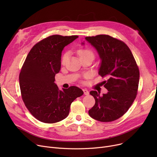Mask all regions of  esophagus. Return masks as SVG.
<instances>
[{"mask_svg": "<svg viewBox=\"0 0 157 157\" xmlns=\"http://www.w3.org/2000/svg\"><path fill=\"white\" fill-rule=\"evenodd\" d=\"M83 92H84V94L85 95H89V92L88 91V90H86V89H83Z\"/></svg>", "mask_w": 157, "mask_h": 157, "instance_id": "34e87169", "label": "esophagus"}]
</instances>
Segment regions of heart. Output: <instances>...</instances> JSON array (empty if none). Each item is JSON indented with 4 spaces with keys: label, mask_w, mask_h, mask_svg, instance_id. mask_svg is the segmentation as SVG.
<instances>
[{
    "label": "heart",
    "mask_w": 157,
    "mask_h": 157,
    "mask_svg": "<svg viewBox=\"0 0 157 157\" xmlns=\"http://www.w3.org/2000/svg\"><path fill=\"white\" fill-rule=\"evenodd\" d=\"M78 54L79 55V58L82 57V56H86V55H93L92 54V52L89 50V49H86V48H80L79 50L78 51ZM67 54L65 53L63 55V57H62V63H64L66 60V59H67Z\"/></svg>",
    "instance_id": "obj_1"
}]
</instances>
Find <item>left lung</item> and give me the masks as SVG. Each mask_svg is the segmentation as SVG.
Here are the masks:
<instances>
[{"label":"left lung","instance_id":"obj_1","mask_svg":"<svg viewBox=\"0 0 157 157\" xmlns=\"http://www.w3.org/2000/svg\"><path fill=\"white\" fill-rule=\"evenodd\" d=\"M85 39L99 55L101 62L98 74L106 78L103 83L108 90L102 95L97 91L90 92L95 104L88 114L99 121H114L128 111L136 97L139 81L138 66L130 49L123 41L108 35L86 37Z\"/></svg>","mask_w":157,"mask_h":157}]
</instances>
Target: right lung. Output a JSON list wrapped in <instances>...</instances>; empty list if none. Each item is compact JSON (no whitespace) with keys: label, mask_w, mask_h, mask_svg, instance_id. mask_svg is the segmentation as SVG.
<instances>
[{"label":"right lung","mask_w":157,"mask_h":157,"mask_svg":"<svg viewBox=\"0 0 157 157\" xmlns=\"http://www.w3.org/2000/svg\"><path fill=\"white\" fill-rule=\"evenodd\" d=\"M78 37L53 35L43 39L33 46L22 66L19 76L22 99L41 122L54 123L67 118L71 103L83 94L77 86L60 90L55 83L62 50Z\"/></svg>","instance_id":"obj_1"}]
</instances>
